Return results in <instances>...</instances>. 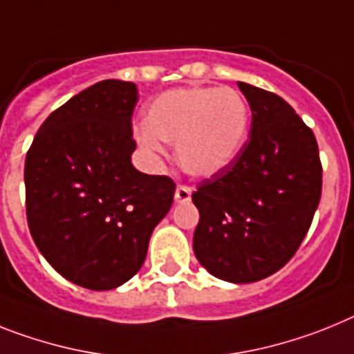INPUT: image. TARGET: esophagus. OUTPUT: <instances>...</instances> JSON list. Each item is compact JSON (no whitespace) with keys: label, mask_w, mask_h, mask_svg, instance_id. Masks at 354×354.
Instances as JSON below:
<instances>
[{"label":"esophagus","mask_w":354,"mask_h":354,"mask_svg":"<svg viewBox=\"0 0 354 354\" xmlns=\"http://www.w3.org/2000/svg\"><path fill=\"white\" fill-rule=\"evenodd\" d=\"M192 201V189L184 184H179L175 189V202H189Z\"/></svg>","instance_id":"1"}]
</instances>
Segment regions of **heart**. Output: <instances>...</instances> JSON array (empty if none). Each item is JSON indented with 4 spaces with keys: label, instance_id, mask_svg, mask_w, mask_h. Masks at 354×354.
<instances>
[{
    "label": "heart",
    "instance_id": "obj_1",
    "mask_svg": "<svg viewBox=\"0 0 354 354\" xmlns=\"http://www.w3.org/2000/svg\"><path fill=\"white\" fill-rule=\"evenodd\" d=\"M249 120V105L232 87H177L148 105L145 127L136 138L153 159L162 156L161 141L175 143L180 168L207 177L236 159Z\"/></svg>",
    "mask_w": 354,
    "mask_h": 354
}]
</instances>
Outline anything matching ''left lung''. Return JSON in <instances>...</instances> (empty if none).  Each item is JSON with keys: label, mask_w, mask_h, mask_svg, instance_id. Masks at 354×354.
I'll list each match as a JSON object with an SVG mask.
<instances>
[{"label": "left lung", "mask_w": 354, "mask_h": 354, "mask_svg": "<svg viewBox=\"0 0 354 354\" xmlns=\"http://www.w3.org/2000/svg\"><path fill=\"white\" fill-rule=\"evenodd\" d=\"M252 111L236 159L198 183L193 250L231 283L265 279L294 258L322 193L315 134L281 96L238 82Z\"/></svg>", "instance_id": "left-lung-1"}]
</instances>
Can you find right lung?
Listing matches in <instances>:
<instances>
[{"instance_id":"right-lung-1","label":"right lung","mask_w":354,"mask_h":354,"mask_svg":"<svg viewBox=\"0 0 354 354\" xmlns=\"http://www.w3.org/2000/svg\"><path fill=\"white\" fill-rule=\"evenodd\" d=\"M136 84L102 80L55 109L26 152L30 234L60 276L111 290L140 270L174 202L168 175L132 166Z\"/></svg>"}]
</instances>
